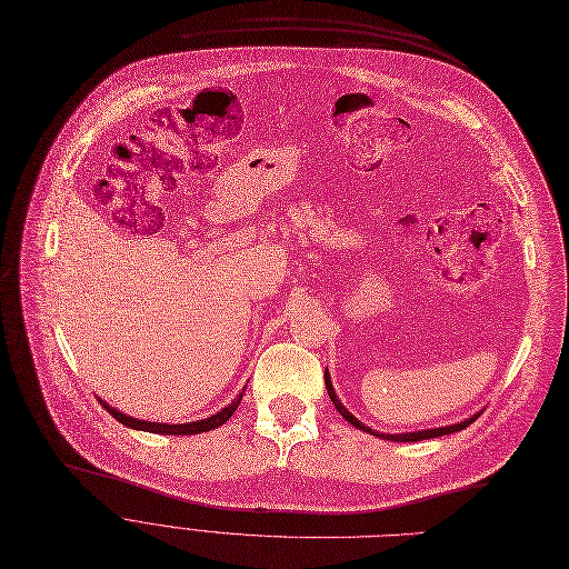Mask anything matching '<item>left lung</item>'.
<instances>
[{"instance_id":"8db88e82","label":"left lung","mask_w":569,"mask_h":569,"mask_svg":"<svg viewBox=\"0 0 569 569\" xmlns=\"http://www.w3.org/2000/svg\"><path fill=\"white\" fill-rule=\"evenodd\" d=\"M323 382H327V391H329V396H331V402L336 405V410H338L351 426L359 428V430H366V432H370V436H377V438H382V440H391V442H419V440H428V438L449 436V432L468 428V426L479 417V415H472L470 419H466V421H461V423H451V426H442V428H428V430H415V432H402V436H389V432H377V430L368 428L366 423H361L355 415H351V412L345 408V405H342V402L338 400V396H336V389H333V385H331L329 370L323 372Z\"/></svg>"}]
</instances>
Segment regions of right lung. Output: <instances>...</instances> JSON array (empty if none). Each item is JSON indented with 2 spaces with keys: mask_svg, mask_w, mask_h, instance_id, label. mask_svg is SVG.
<instances>
[{
  "mask_svg": "<svg viewBox=\"0 0 569 569\" xmlns=\"http://www.w3.org/2000/svg\"><path fill=\"white\" fill-rule=\"evenodd\" d=\"M242 393H246V389H242L227 408H222L218 415H212L208 419H201V421H189V423H157V421H141V419H133V417H127L122 415L120 410L111 408V405L99 400L106 412L111 415L113 419H118L122 426H129L133 430H148V432H159V436H197V432H206V430H212V428H220L224 421L231 419V415L236 412V408L242 400Z\"/></svg>",
  "mask_w": 569,
  "mask_h": 569,
  "instance_id": "add662e5",
  "label": "right lung"
}]
</instances>
